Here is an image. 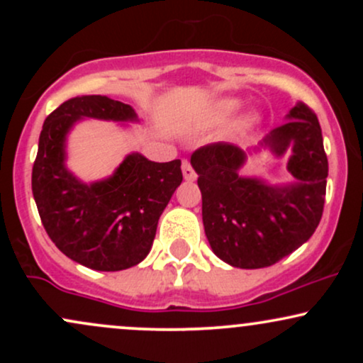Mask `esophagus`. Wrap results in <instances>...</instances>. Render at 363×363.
<instances>
[{"mask_svg": "<svg viewBox=\"0 0 363 363\" xmlns=\"http://www.w3.org/2000/svg\"><path fill=\"white\" fill-rule=\"evenodd\" d=\"M182 176H184L186 181H196V172L193 170V167H191L189 160H182Z\"/></svg>", "mask_w": 363, "mask_h": 363, "instance_id": "obj_1", "label": "esophagus"}]
</instances>
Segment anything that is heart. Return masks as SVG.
<instances>
[{"instance_id": "b5f03b06", "label": "heart", "mask_w": 363, "mask_h": 363, "mask_svg": "<svg viewBox=\"0 0 363 363\" xmlns=\"http://www.w3.org/2000/svg\"><path fill=\"white\" fill-rule=\"evenodd\" d=\"M240 106H242V101H239V99H234V97L220 99V101L213 106V119L218 121V123H225V121L230 119L232 116L240 109ZM259 121L261 118L257 112H247V114L239 119V126L254 128L259 124Z\"/></svg>"}]
</instances>
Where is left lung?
I'll return each mask as SVG.
<instances>
[{
    "instance_id": "8db88e82",
    "label": "left lung",
    "mask_w": 363,
    "mask_h": 363,
    "mask_svg": "<svg viewBox=\"0 0 363 363\" xmlns=\"http://www.w3.org/2000/svg\"><path fill=\"white\" fill-rule=\"evenodd\" d=\"M285 121L257 147L211 143L191 155L206 239L211 251L234 268H266L283 259L311 239L323 216L328 157L319 121L302 102ZM262 149L277 157L289 153L290 183L272 185L240 174L247 157Z\"/></svg>"
}]
</instances>
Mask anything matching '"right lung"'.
I'll list each match as a JSON object with an SVG mask.
<instances>
[{
  "label": "right lung",
  "instance_id": "1",
  "mask_svg": "<svg viewBox=\"0 0 363 363\" xmlns=\"http://www.w3.org/2000/svg\"><path fill=\"white\" fill-rule=\"evenodd\" d=\"M83 119L140 123L128 104L104 95L62 102L44 121L32 169V193L56 247L78 264L121 272L148 256L158 218L182 182L181 160L152 162L138 152L124 157L109 177L83 182L66 165V145Z\"/></svg>",
  "mask_w": 363,
  "mask_h": 363
}]
</instances>
